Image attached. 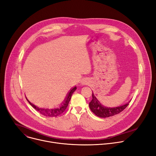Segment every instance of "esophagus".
<instances>
[{"label":"esophagus","instance_id":"1","mask_svg":"<svg viewBox=\"0 0 156 156\" xmlns=\"http://www.w3.org/2000/svg\"><path fill=\"white\" fill-rule=\"evenodd\" d=\"M81 83H82V85H87L88 83H89V80L88 79L84 78V79L82 80Z\"/></svg>","mask_w":156,"mask_h":156}]
</instances>
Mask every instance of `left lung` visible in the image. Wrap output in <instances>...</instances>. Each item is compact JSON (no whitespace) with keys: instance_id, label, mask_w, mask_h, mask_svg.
<instances>
[{"instance_id":"left-lung-1","label":"left lung","mask_w":156,"mask_h":156,"mask_svg":"<svg viewBox=\"0 0 156 156\" xmlns=\"http://www.w3.org/2000/svg\"><path fill=\"white\" fill-rule=\"evenodd\" d=\"M130 102V101L121 106L115 107H105L100 103L98 99L95 98L94 93H92V99L89 103V107L92 112L97 116L102 118H105L113 116L122 112L127 107Z\"/></svg>"}]
</instances>
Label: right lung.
<instances>
[{
  "instance_id": "obj_1",
  "label": "right lung",
  "mask_w": 156,
  "mask_h": 156,
  "mask_svg": "<svg viewBox=\"0 0 156 156\" xmlns=\"http://www.w3.org/2000/svg\"><path fill=\"white\" fill-rule=\"evenodd\" d=\"M76 89H77L76 87H74V88L72 89L69 91V92L67 94V96H66V99H64V102L61 104V105L59 107H58V108H55V109L41 108V107H39L36 105H35L34 104H33L32 103L29 102L27 98L26 99H27V101L29 102V103L34 107V108L36 111H37L38 112H39L41 114H42L45 116H47V117H57L59 115H61L65 111V110L66 109V108L69 105V101H70L72 95H73V94L76 90Z\"/></svg>"
}]
</instances>
